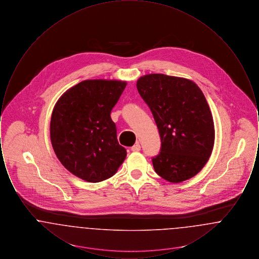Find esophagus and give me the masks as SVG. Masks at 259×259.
<instances>
[{"instance_id": "obj_1", "label": "esophagus", "mask_w": 259, "mask_h": 259, "mask_svg": "<svg viewBox=\"0 0 259 259\" xmlns=\"http://www.w3.org/2000/svg\"><path fill=\"white\" fill-rule=\"evenodd\" d=\"M131 150L132 151H140L141 150V146H140V144H136V145H134L132 148H131Z\"/></svg>"}]
</instances>
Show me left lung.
I'll return each instance as SVG.
<instances>
[{
	"label": "left lung",
	"mask_w": 259,
	"mask_h": 259,
	"mask_svg": "<svg viewBox=\"0 0 259 259\" xmlns=\"http://www.w3.org/2000/svg\"><path fill=\"white\" fill-rule=\"evenodd\" d=\"M137 89L160 135V152L151 158L155 172L176 184L194 177L209 159L214 141L203 92L189 79L162 74L142 76Z\"/></svg>",
	"instance_id": "left-lung-1"
}]
</instances>
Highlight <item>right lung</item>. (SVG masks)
I'll list each match as a JSON object with an SVG mask.
<instances>
[{
	"mask_svg": "<svg viewBox=\"0 0 259 259\" xmlns=\"http://www.w3.org/2000/svg\"><path fill=\"white\" fill-rule=\"evenodd\" d=\"M125 87L118 80H84L54 107L50 139L55 154L67 170L89 183L112 177L126 157L111 118Z\"/></svg>",
	"mask_w": 259,
	"mask_h": 259,
	"instance_id": "right-lung-1",
	"label": "right lung"
}]
</instances>
